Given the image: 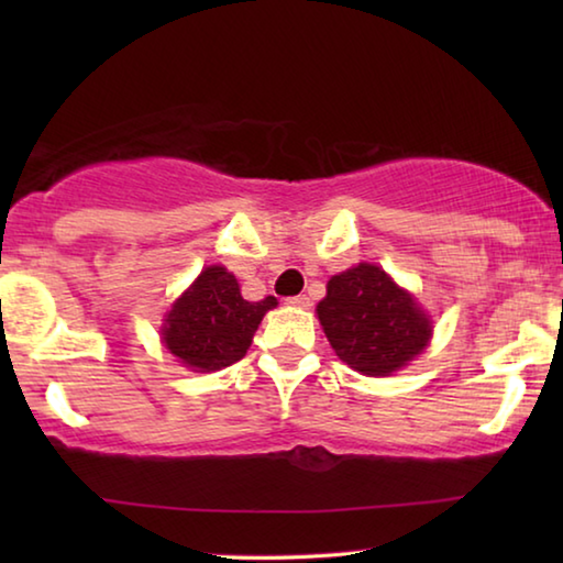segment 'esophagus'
<instances>
[{"instance_id": "obj_1", "label": "esophagus", "mask_w": 563, "mask_h": 563, "mask_svg": "<svg viewBox=\"0 0 563 563\" xmlns=\"http://www.w3.org/2000/svg\"><path fill=\"white\" fill-rule=\"evenodd\" d=\"M285 305H290V308H298V310H308L310 298H308V295H295V298L285 300Z\"/></svg>"}]
</instances>
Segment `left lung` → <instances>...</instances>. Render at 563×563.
<instances>
[{
  "label": "left lung",
  "mask_w": 563,
  "mask_h": 563,
  "mask_svg": "<svg viewBox=\"0 0 563 563\" xmlns=\"http://www.w3.org/2000/svg\"><path fill=\"white\" fill-rule=\"evenodd\" d=\"M318 318L338 357L373 377L407 365L424 350L432 332L412 295L369 263L332 275Z\"/></svg>",
  "instance_id": "obj_1"
}]
</instances>
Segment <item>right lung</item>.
Instances as JSON below:
<instances>
[{
  "mask_svg": "<svg viewBox=\"0 0 563 563\" xmlns=\"http://www.w3.org/2000/svg\"><path fill=\"white\" fill-rule=\"evenodd\" d=\"M278 300H243L235 275L221 265L206 268L170 308L164 342L170 355L198 373H216L243 360L265 312Z\"/></svg>",
  "mask_w": 563,
  "mask_h": 563,
  "instance_id": "add662e5",
  "label": "right lung"
}]
</instances>
